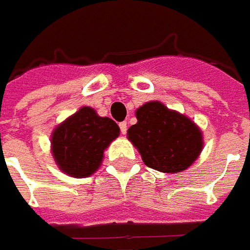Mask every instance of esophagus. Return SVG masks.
I'll list each match as a JSON object with an SVG mask.
<instances>
[{
  "mask_svg": "<svg viewBox=\"0 0 250 250\" xmlns=\"http://www.w3.org/2000/svg\"><path fill=\"white\" fill-rule=\"evenodd\" d=\"M119 127H120V132L125 135V132H127V122H122V123H119Z\"/></svg>",
  "mask_w": 250,
  "mask_h": 250,
  "instance_id": "1",
  "label": "esophagus"
}]
</instances>
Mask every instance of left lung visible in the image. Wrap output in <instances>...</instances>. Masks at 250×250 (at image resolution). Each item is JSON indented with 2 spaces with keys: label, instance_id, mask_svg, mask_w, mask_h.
Listing matches in <instances>:
<instances>
[{
  "label": "left lung",
  "instance_id": "left-lung-1",
  "mask_svg": "<svg viewBox=\"0 0 250 250\" xmlns=\"http://www.w3.org/2000/svg\"><path fill=\"white\" fill-rule=\"evenodd\" d=\"M135 114L138 123L128 128L127 136L147 167L174 174L195 162L202 151L204 138L193 120L161 102L143 104Z\"/></svg>",
  "mask_w": 250,
  "mask_h": 250
}]
</instances>
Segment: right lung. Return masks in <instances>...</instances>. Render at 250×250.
Here are the masks:
<instances>
[{
  "label": "right lung",
  "instance_id": "right-lung-1",
  "mask_svg": "<svg viewBox=\"0 0 250 250\" xmlns=\"http://www.w3.org/2000/svg\"><path fill=\"white\" fill-rule=\"evenodd\" d=\"M119 125L82 107L53 130L52 155L59 168L75 178L92 175L103 162L104 150L119 136Z\"/></svg>",
  "mask_w": 250,
  "mask_h": 250
}]
</instances>
